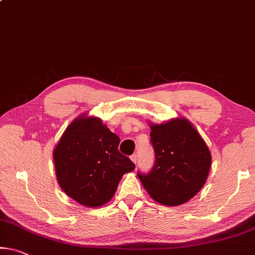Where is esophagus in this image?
I'll return each instance as SVG.
<instances>
[{"mask_svg": "<svg viewBox=\"0 0 255 255\" xmlns=\"http://www.w3.org/2000/svg\"><path fill=\"white\" fill-rule=\"evenodd\" d=\"M130 160L136 164V163H137V155H136V154H132V155L130 156Z\"/></svg>", "mask_w": 255, "mask_h": 255, "instance_id": "esophagus-1", "label": "esophagus"}]
</instances>
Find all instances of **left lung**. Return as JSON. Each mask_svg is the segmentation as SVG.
Wrapping results in <instances>:
<instances>
[{
	"label": "left lung",
	"mask_w": 255,
	"mask_h": 255,
	"mask_svg": "<svg viewBox=\"0 0 255 255\" xmlns=\"http://www.w3.org/2000/svg\"><path fill=\"white\" fill-rule=\"evenodd\" d=\"M154 167L138 173L140 183L157 203L177 207L199 193L208 179L211 152L196 128L186 118L151 124Z\"/></svg>",
	"instance_id": "1"
}]
</instances>
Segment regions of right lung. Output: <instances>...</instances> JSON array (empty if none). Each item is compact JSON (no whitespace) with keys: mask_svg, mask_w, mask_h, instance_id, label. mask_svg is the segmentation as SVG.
I'll return each instance as SVG.
<instances>
[{"mask_svg":"<svg viewBox=\"0 0 255 255\" xmlns=\"http://www.w3.org/2000/svg\"><path fill=\"white\" fill-rule=\"evenodd\" d=\"M120 138L98 117H77L53 149L55 175L62 191L86 208L110 201L135 164L118 151Z\"/></svg>","mask_w":255,"mask_h":255,"instance_id":"1","label":"right lung"}]
</instances>
